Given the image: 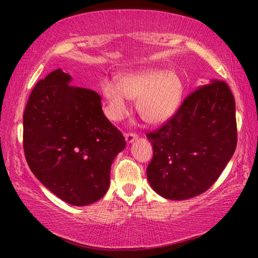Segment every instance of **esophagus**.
Wrapping results in <instances>:
<instances>
[{"label":"esophagus","mask_w":258,"mask_h":258,"mask_svg":"<svg viewBox=\"0 0 258 258\" xmlns=\"http://www.w3.org/2000/svg\"><path fill=\"white\" fill-rule=\"evenodd\" d=\"M135 140H136V135H135V134L129 133V134H126V135H125L126 143H133Z\"/></svg>","instance_id":"34e87169"}]
</instances>
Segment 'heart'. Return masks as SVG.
Returning a JSON list of instances; mask_svg holds the SVG:
<instances>
[{
    "label": "heart",
    "instance_id": "heart-1",
    "mask_svg": "<svg viewBox=\"0 0 258 258\" xmlns=\"http://www.w3.org/2000/svg\"><path fill=\"white\" fill-rule=\"evenodd\" d=\"M171 93L168 88L156 87L153 91H144L137 97V108L144 116L164 110L171 102Z\"/></svg>",
    "mask_w": 258,
    "mask_h": 258
}]
</instances>
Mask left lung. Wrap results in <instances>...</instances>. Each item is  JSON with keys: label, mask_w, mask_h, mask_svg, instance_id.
<instances>
[{"label": "left lung", "mask_w": 258, "mask_h": 258, "mask_svg": "<svg viewBox=\"0 0 258 258\" xmlns=\"http://www.w3.org/2000/svg\"><path fill=\"white\" fill-rule=\"evenodd\" d=\"M23 148L36 178L76 207L100 201L124 137L102 111L100 95L56 69L40 80L23 114Z\"/></svg>", "instance_id": "1"}]
</instances>
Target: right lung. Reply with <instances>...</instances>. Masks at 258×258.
Listing matches in <instances>:
<instances>
[{
	"label": "right lung",
	"instance_id": "1",
	"mask_svg": "<svg viewBox=\"0 0 258 258\" xmlns=\"http://www.w3.org/2000/svg\"><path fill=\"white\" fill-rule=\"evenodd\" d=\"M147 137L154 153L147 177L158 195L182 201L207 191L237 143L235 98L228 84L211 80L197 87L177 112Z\"/></svg>",
	"mask_w": 258,
	"mask_h": 258
}]
</instances>
